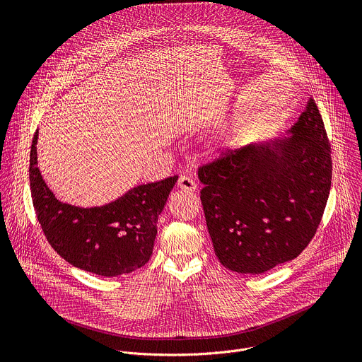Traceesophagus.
Masks as SVG:
<instances>
[{
	"label": "esophagus",
	"mask_w": 362,
	"mask_h": 362,
	"mask_svg": "<svg viewBox=\"0 0 362 362\" xmlns=\"http://www.w3.org/2000/svg\"><path fill=\"white\" fill-rule=\"evenodd\" d=\"M177 186H179L182 190H185V192H194L196 187H197L196 182H194L190 176H187V175H183V176L179 177Z\"/></svg>",
	"instance_id": "obj_1"
}]
</instances>
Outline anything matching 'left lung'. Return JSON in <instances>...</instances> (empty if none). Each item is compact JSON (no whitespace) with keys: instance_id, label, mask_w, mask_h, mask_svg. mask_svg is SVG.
Listing matches in <instances>:
<instances>
[{"instance_id":"1","label":"left lung","mask_w":362,"mask_h":362,"mask_svg":"<svg viewBox=\"0 0 362 362\" xmlns=\"http://www.w3.org/2000/svg\"><path fill=\"white\" fill-rule=\"evenodd\" d=\"M289 136L223 153L199 168L215 253L238 274H264L313 240L331 190V146L311 97Z\"/></svg>"}]
</instances>
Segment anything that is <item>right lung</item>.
<instances>
[{
    "mask_svg": "<svg viewBox=\"0 0 362 362\" xmlns=\"http://www.w3.org/2000/svg\"><path fill=\"white\" fill-rule=\"evenodd\" d=\"M37 139L30 151V187L41 229L53 249L73 267L100 275L130 274L150 259L158 219L177 176L140 185L98 208L57 200L37 168Z\"/></svg>",
    "mask_w": 362,
    "mask_h": 362,
    "instance_id": "add662e5",
    "label": "right lung"
}]
</instances>
